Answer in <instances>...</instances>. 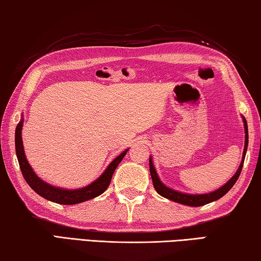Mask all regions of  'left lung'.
Wrapping results in <instances>:
<instances>
[{
  "mask_svg": "<svg viewBox=\"0 0 261 261\" xmlns=\"http://www.w3.org/2000/svg\"><path fill=\"white\" fill-rule=\"evenodd\" d=\"M243 123H244V132H245V141H244V149H243V155H242V161L240 163V167L236 170V173L233 174L232 177L228 180L226 184H223L222 187L219 188L215 191H212L208 193H202V194H192V193H185L177 191V190H174L169 187H167L165 183H162V180L159 177L156 173L155 168L153 165V159L149 156V173H151V177L153 180L154 189L156 190V192L160 194V196L167 198L171 201L178 202V204L191 206V207H199L202 205L210 204V202H213L215 200L220 199L221 197H223L229 190H230L233 184L236 183V180L240 177V174L243 168V163L245 160V154L247 151V145H249V132H247V123L244 116H242Z\"/></svg>",
  "mask_w": 261,
  "mask_h": 261,
  "instance_id": "1",
  "label": "left lung"
}]
</instances>
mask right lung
<instances>
[{"instance_id":"right-lung-1","label":"right lung","mask_w":261,"mask_h":261,"mask_svg":"<svg viewBox=\"0 0 261 261\" xmlns=\"http://www.w3.org/2000/svg\"><path fill=\"white\" fill-rule=\"evenodd\" d=\"M24 124V117L21 115V120L19 121L18 125L16 127L15 132V145H16V155L18 159L19 167L23 174L24 178L33 191L37 192L39 196L45 198V199L56 202V204L61 205H74L81 204L83 201L93 199V198L102 194L107 188L109 187L110 180H112L113 174L116 167L120 165V162L125 156L126 152L123 151L120 155L116 156L114 160L109 163V166L106 168V170L101 174L98 178L93 180L91 184L86 185V187L79 188V189H63L59 187H54L49 183L42 180L39 176L34 173L33 168L30 166V163L26 159L24 146H23V139H21V129H23Z\"/></svg>"}]
</instances>
